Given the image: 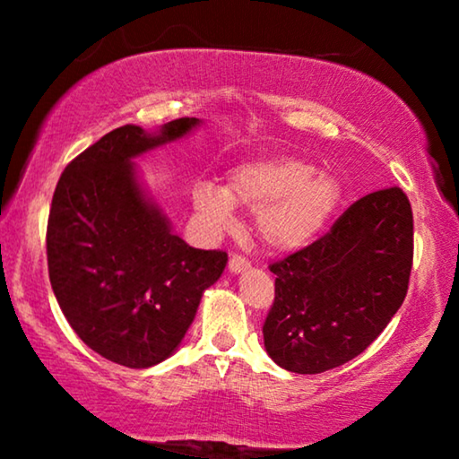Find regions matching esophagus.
<instances>
[{
  "label": "esophagus",
  "instance_id": "34e87169",
  "mask_svg": "<svg viewBox=\"0 0 459 459\" xmlns=\"http://www.w3.org/2000/svg\"><path fill=\"white\" fill-rule=\"evenodd\" d=\"M247 269H250V263H248L247 256H242V255H231L230 256V272L240 273V272H247Z\"/></svg>",
  "mask_w": 459,
  "mask_h": 459
}]
</instances>
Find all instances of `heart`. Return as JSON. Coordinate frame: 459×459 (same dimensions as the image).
<instances>
[{"label": "heart", "instance_id": "obj_1", "mask_svg": "<svg viewBox=\"0 0 459 459\" xmlns=\"http://www.w3.org/2000/svg\"><path fill=\"white\" fill-rule=\"evenodd\" d=\"M341 184L297 156L253 160L230 173L223 190L194 187V209L212 228L234 221V206L256 212V230L275 250H299L322 234L341 203Z\"/></svg>", "mask_w": 459, "mask_h": 459}]
</instances>
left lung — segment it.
Instances as JSON below:
<instances>
[{"instance_id": "left-lung-1", "label": "left lung", "mask_w": 459, "mask_h": 459, "mask_svg": "<svg viewBox=\"0 0 459 459\" xmlns=\"http://www.w3.org/2000/svg\"><path fill=\"white\" fill-rule=\"evenodd\" d=\"M411 263L405 192L394 186L359 198L322 238L269 265V357L288 372L322 374L363 353L403 305Z\"/></svg>"}]
</instances>
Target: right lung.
Masks as SVG:
<instances>
[{
  "instance_id": "1",
  "label": "right lung",
  "mask_w": 459,
  "mask_h": 459,
  "mask_svg": "<svg viewBox=\"0 0 459 459\" xmlns=\"http://www.w3.org/2000/svg\"><path fill=\"white\" fill-rule=\"evenodd\" d=\"M196 125L184 117L156 134L118 127L68 162L56 186L46 234L52 290L81 341L118 366L167 359L228 263L225 250L173 234L131 165Z\"/></svg>"
}]
</instances>
